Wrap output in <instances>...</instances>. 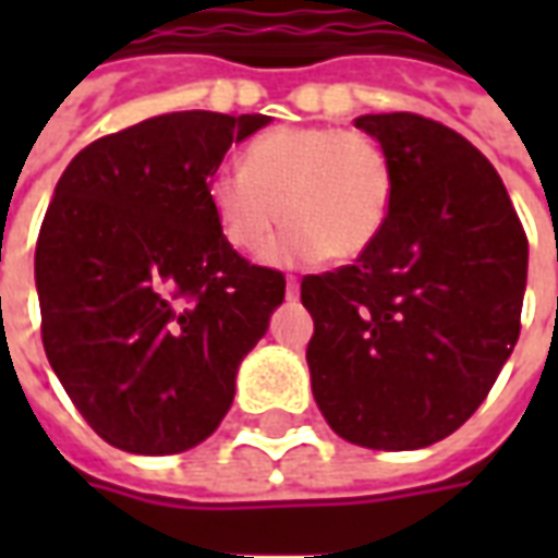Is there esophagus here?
Segmentation results:
<instances>
[{"label": "esophagus", "mask_w": 558, "mask_h": 558, "mask_svg": "<svg viewBox=\"0 0 558 558\" xmlns=\"http://www.w3.org/2000/svg\"><path fill=\"white\" fill-rule=\"evenodd\" d=\"M287 299H299V278H287Z\"/></svg>", "instance_id": "obj_1"}]
</instances>
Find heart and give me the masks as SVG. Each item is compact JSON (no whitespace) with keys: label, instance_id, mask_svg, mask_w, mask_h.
I'll list each match as a JSON object with an SVG mask.
<instances>
[{"label":"heart","instance_id":"1","mask_svg":"<svg viewBox=\"0 0 558 558\" xmlns=\"http://www.w3.org/2000/svg\"><path fill=\"white\" fill-rule=\"evenodd\" d=\"M206 191L220 232L235 251H263L287 218V232L268 247L271 263L295 266L328 254L355 259L386 227L391 163L364 131L275 128L251 140L244 167L211 172Z\"/></svg>","mask_w":558,"mask_h":558}]
</instances>
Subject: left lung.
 I'll return each instance as SVG.
<instances>
[{"label":"left lung","instance_id":"left-lung-1","mask_svg":"<svg viewBox=\"0 0 558 558\" xmlns=\"http://www.w3.org/2000/svg\"><path fill=\"white\" fill-rule=\"evenodd\" d=\"M391 163L386 227L352 266L304 275L307 367L347 442L427 448L478 410L520 338L529 242L499 172L418 113L359 116Z\"/></svg>","mask_w":558,"mask_h":558}]
</instances>
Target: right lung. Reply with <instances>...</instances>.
Masks as SVG:
<instances>
[{"label": "right lung", "instance_id": "add662e5", "mask_svg": "<svg viewBox=\"0 0 558 558\" xmlns=\"http://www.w3.org/2000/svg\"><path fill=\"white\" fill-rule=\"evenodd\" d=\"M268 116H151L68 163L35 247L44 352L80 415L131 454L218 430L283 302L278 268L223 239L208 179Z\"/></svg>", "mask_w": 558, "mask_h": 558}]
</instances>
